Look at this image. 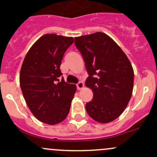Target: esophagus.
<instances>
[{"label":"esophagus","instance_id":"34e87169","mask_svg":"<svg viewBox=\"0 0 157 157\" xmlns=\"http://www.w3.org/2000/svg\"><path fill=\"white\" fill-rule=\"evenodd\" d=\"M83 86H84V84H83V83L82 81H80L77 84V90H81V89L83 88Z\"/></svg>","mask_w":157,"mask_h":157}]
</instances>
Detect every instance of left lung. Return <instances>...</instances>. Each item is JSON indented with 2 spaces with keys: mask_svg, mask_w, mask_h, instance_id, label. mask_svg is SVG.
<instances>
[{
  "mask_svg": "<svg viewBox=\"0 0 157 157\" xmlns=\"http://www.w3.org/2000/svg\"><path fill=\"white\" fill-rule=\"evenodd\" d=\"M89 74L85 84L93 92L86 104L88 115L95 121H114L127 107L132 95L134 71L128 57L109 36L93 33L74 38Z\"/></svg>",
  "mask_w": 157,
  "mask_h": 157,
  "instance_id": "1",
  "label": "left lung"
}]
</instances>
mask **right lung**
Segmentation results:
<instances>
[{"instance_id":"obj_1","label":"right lung","mask_w":157,"mask_h":157,"mask_svg":"<svg viewBox=\"0 0 157 157\" xmlns=\"http://www.w3.org/2000/svg\"><path fill=\"white\" fill-rule=\"evenodd\" d=\"M74 38L46 34L39 38L24 58L20 83L28 107L39 121L56 124L68 115L77 87L64 81L60 66Z\"/></svg>"}]
</instances>
